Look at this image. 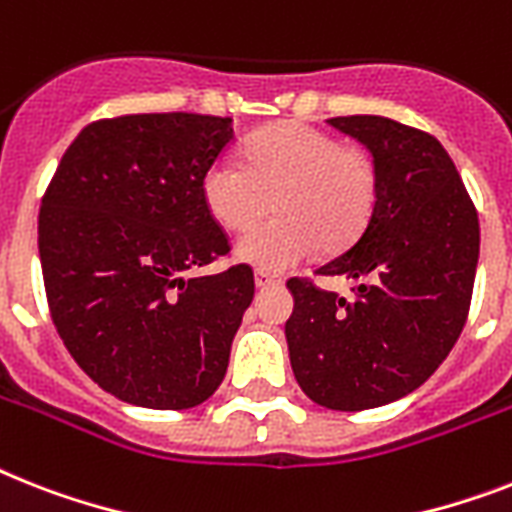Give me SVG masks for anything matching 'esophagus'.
I'll return each mask as SVG.
<instances>
[{"label": "esophagus", "instance_id": "obj_1", "mask_svg": "<svg viewBox=\"0 0 512 512\" xmlns=\"http://www.w3.org/2000/svg\"><path fill=\"white\" fill-rule=\"evenodd\" d=\"M255 284L260 286V289H265V286H276V284H281V276H276V273H268V270H257Z\"/></svg>", "mask_w": 512, "mask_h": 512}]
</instances>
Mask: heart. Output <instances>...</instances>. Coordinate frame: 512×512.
<instances>
[{
	"label": "heart",
	"instance_id": "b5f03b06",
	"mask_svg": "<svg viewBox=\"0 0 512 512\" xmlns=\"http://www.w3.org/2000/svg\"><path fill=\"white\" fill-rule=\"evenodd\" d=\"M242 162L218 160L202 176L207 213L231 234H242L268 213L276 218L249 231L236 257L260 270L297 265L321 244L350 247L371 223L378 170L368 152L344 147L321 128L284 120L247 139Z\"/></svg>",
	"mask_w": 512,
	"mask_h": 512
}]
</instances>
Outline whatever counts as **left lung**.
Instances as JSON below:
<instances>
[{"label":"left lung","mask_w":512,"mask_h":512,"mask_svg":"<svg viewBox=\"0 0 512 512\" xmlns=\"http://www.w3.org/2000/svg\"><path fill=\"white\" fill-rule=\"evenodd\" d=\"M368 147L378 170L371 223L318 276L355 278V299L289 278L292 371L328 410L400 400L442 365L471 307L479 215L447 149L381 115L326 120Z\"/></svg>","instance_id":"left-lung-1"}]
</instances>
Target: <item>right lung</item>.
<instances>
[{
  "label": "right lung",
  "instance_id": "right-lung-1",
  "mask_svg": "<svg viewBox=\"0 0 512 512\" xmlns=\"http://www.w3.org/2000/svg\"><path fill=\"white\" fill-rule=\"evenodd\" d=\"M231 141V118L218 115L94 120L41 197L54 328L81 371L118 400L186 410L226 376L255 294L252 268L184 273L231 252L202 199V176Z\"/></svg>",
  "mask_w": 512,
  "mask_h": 512
}]
</instances>
